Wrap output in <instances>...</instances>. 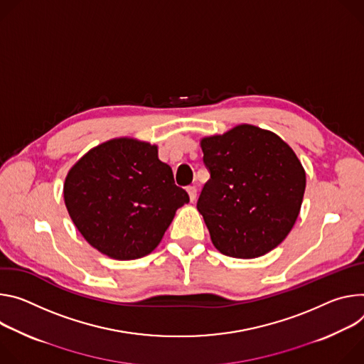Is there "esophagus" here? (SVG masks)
<instances>
[{"mask_svg": "<svg viewBox=\"0 0 364 364\" xmlns=\"http://www.w3.org/2000/svg\"><path fill=\"white\" fill-rule=\"evenodd\" d=\"M186 191H188V195H189L191 203H193V200L196 199V192H198L196 186H188V188H186Z\"/></svg>", "mask_w": 364, "mask_h": 364, "instance_id": "34e87169", "label": "esophagus"}]
</instances>
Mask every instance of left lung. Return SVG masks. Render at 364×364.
<instances>
[{
  "mask_svg": "<svg viewBox=\"0 0 364 364\" xmlns=\"http://www.w3.org/2000/svg\"><path fill=\"white\" fill-rule=\"evenodd\" d=\"M200 147L211 178L196 208L217 250L253 259L277 247L299 215L306 185L294 150L249 124L207 137Z\"/></svg>",
  "mask_w": 364,
  "mask_h": 364,
  "instance_id": "obj_1",
  "label": "left lung"
}]
</instances>
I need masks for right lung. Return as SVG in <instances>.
Instances as JSON below:
<instances>
[{
  "instance_id": "obj_1",
  "label": "right lung",
  "mask_w": 364,
  "mask_h": 364,
  "mask_svg": "<svg viewBox=\"0 0 364 364\" xmlns=\"http://www.w3.org/2000/svg\"><path fill=\"white\" fill-rule=\"evenodd\" d=\"M63 196L68 213L88 243L118 260L151 253L175 213L189 203L157 147L114 139L90 150L69 171Z\"/></svg>"
}]
</instances>
